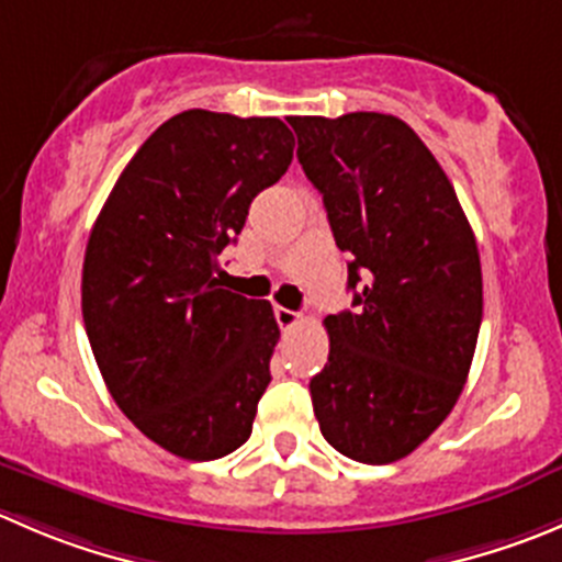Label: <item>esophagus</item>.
<instances>
[{
  "instance_id": "1",
  "label": "esophagus",
  "mask_w": 562,
  "mask_h": 562,
  "mask_svg": "<svg viewBox=\"0 0 562 562\" xmlns=\"http://www.w3.org/2000/svg\"><path fill=\"white\" fill-rule=\"evenodd\" d=\"M274 318L277 324H280V329H293V326L302 324V315L293 313V310L288 307H274Z\"/></svg>"
}]
</instances>
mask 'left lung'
I'll return each mask as SVG.
<instances>
[{
    "mask_svg": "<svg viewBox=\"0 0 562 562\" xmlns=\"http://www.w3.org/2000/svg\"><path fill=\"white\" fill-rule=\"evenodd\" d=\"M299 165L348 255L353 310L326 315L329 362L310 381L321 434L392 464L453 412L483 318L475 233L453 183L403 120L291 117Z\"/></svg>",
    "mask_w": 562,
    "mask_h": 562,
    "instance_id": "left-lung-1",
    "label": "left lung"
}]
</instances>
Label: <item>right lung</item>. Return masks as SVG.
<instances>
[{
  "mask_svg": "<svg viewBox=\"0 0 562 562\" xmlns=\"http://www.w3.org/2000/svg\"><path fill=\"white\" fill-rule=\"evenodd\" d=\"M291 159L280 117L189 109L145 139L92 225L81 315L98 370L172 456L214 461L252 434L280 326L269 302L225 291L214 271Z\"/></svg>",
  "mask_w": 562,
  "mask_h": 562,
  "instance_id": "obj_1",
  "label": "right lung"
}]
</instances>
